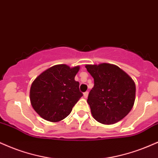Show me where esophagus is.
I'll return each instance as SVG.
<instances>
[{"label": "esophagus", "instance_id": "esophagus-1", "mask_svg": "<svg viewBox=\"0 0 158 158\" xmlns=\"http://www.w3.org/2000/svg\"><path fill=\"white\" fill-rule=\"evenodd\" d=\"M87 96H88V92H85L84 93V97L85 98H87Z\"/></svg>", "mask_w": 158, "mask_h": 158}]
</instances>
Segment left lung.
<instances>
[{
    "mask_svg": "<svg viewBox=\"0 0 158 158\" xmlns=\"http://www.w3.org/2000/svg\"><path fill=\"white\" fill-rule=\"evenodd\" d=\"M94 79L87 103L93 117L103 124H113L130 112L135 99V84L117 65L109 63L86 64Z\"/></svg>",
    "mask_w": 158,
    "mask_h": 158,
    "instance_id": "8db88e82",
    "label": "left lung"
}]
</instances>
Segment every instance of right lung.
Returning <instances> with one entry per match:
<instances>
[{"label": "right lung", "instance_id": "add662e5", "mask_svg": "<svg viewBox=\"0 0 158 158\" xmlns=\"http://www.w3.org/2000/svg\"><path fill=\"white\" fill-rule=\"evenodd\" d=\"M79 66L56 64L40 74L30 88V101L40 116L51 122L63 120L83 94L75 76Z\"/></svg>", "mask_w": 158, "mask_h": 158}]
</instances>
